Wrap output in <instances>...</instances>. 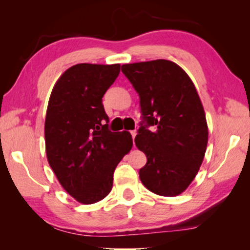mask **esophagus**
I'll return each mask as SVG.
<instances>
[{"instance_id":"1","label":"esophagus","mask_w":250,"mask_h":250,"mask_svg":"<svg viewBox=\"0 0 250 250\" xmlns=\"http://www.w3.org/2000/svg\"><path fill=\"white\" fill-rule=\"evenodd\" d=\"M130 133H131V135H132V139L134 140L135 135H137V131H135V130H132V131H130Z\"/></svg>"}]
</instances>
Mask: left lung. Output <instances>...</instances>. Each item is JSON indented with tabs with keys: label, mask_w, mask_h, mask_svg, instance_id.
I'll return each instance as SVG.
<instances>
[{
	"label": "left lung",
	"mask_w": 250,
	"mask_h": 250,
	"mask_svg": "<svg viewBox=\"0 0 250 250\" xmlns=\"http://www.w3.org/2000/svg\"><path fill=\"white\" fill-rule=\"evenodd\" d=\"M121 71L140 97L142 121L134 142L146 155L139 171L142 184L161 196L179 195L196 176L208 140L195 86L166 59L125 64Z\"/></svg>",
	"instance_id": "obj_1"
}]
</instances>
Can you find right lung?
Wrapping results in <instances>:
<instances>
[{
	"mask_svg": "<svg viewBox=\"0 0 250 250\" xmlns=\"http://www.w3.org/2000/svg\"><path fill=\"white\" fill-rule=\"evenodd\" d=\"M120 65L78 64L57 80L45 119L46 155L65 191L94 204L112 188L113 172L132 147L128 131L111 132L103 97Z\"/></svg>",
	"mask_w": 250,
	"mask_h": 250,
	"instance_id": "right-lung-1",
	"label": "right lung"
}]
</instances>
